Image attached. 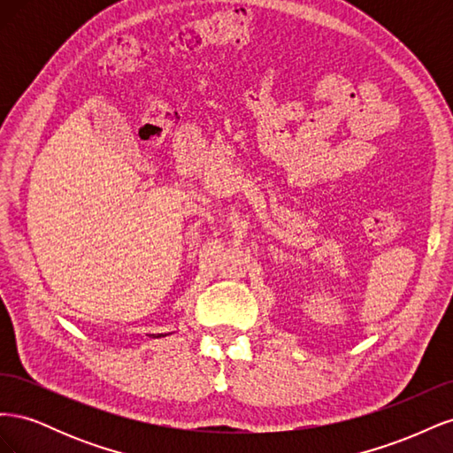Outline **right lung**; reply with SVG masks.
<instances>
[{
    "mask_svg": "<svg viewBox=\"0 0 453 453\" xmlns=\"http://www.w3.org/2000/svg\"><path fill=\"white\" fill-rule=\"evenodd\" d=\"M162 336H166V334H150V338H162Z\"/></svg>",
    "mask_w": 453,
    "mask_h": 453,
    "instance_id": "add662e5",
    "label": "right lung"
}]
</instances>
